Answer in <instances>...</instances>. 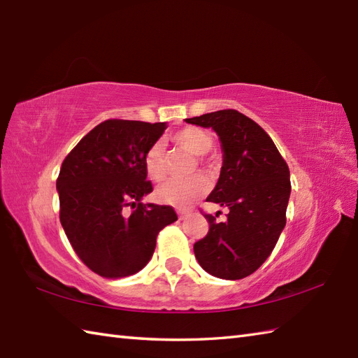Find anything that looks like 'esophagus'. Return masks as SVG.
Wrapping results in <instances>:
<instances>
[{"instance_id": "esophagus-1", "label": "esophagus", "mask_w": 358, "mask_h": 358, "mask_svg": "<svg viewBox=\"0 0 358 358\" xmlns=\"http://www.w3.org/2000/svg\"><path fill=\"white\" fill-rule=\"evenodd\" d=\"M187 217V212H185V210H178V218L180 220H185Z\"/></svg>"}]
</instances>
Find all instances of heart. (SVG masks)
<instances>
[{"mask_svg":"<svg viewBox=\"0 0 358 358\" xmlns=\"http://www.w3.org/2000/svg\"><path fill=\"white\" fill-rule=\"evenodd\" d=\"M172 141L178 148L191 152L194 155H204L214 146V138L204 129L189 126L181 129L172 136ZM200 162H206L204 157H200ZM144 171L148 177L154 181H162L166 177V154L162 143H155L144 154ZM208 163V162H206ZM206 181L200 175L186 180H171L157 189V199L164 204H171L175 208H187L200 199L206 192Z\"/></svg>","mask_w":358,"mask_h":358,"instance_id":"obj_1","label":"heart"}]
</instances>
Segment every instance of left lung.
<instances>
[{
  "label": "left lung",
  "instance_id": "obj_1",
  "mask_svg": "<svg viewBox=\"0 0 358 358\" xmlns=\"http://www.w3.org/2000/svg\"><path fill=\"white\" fill-rule=\"evenodd\" d=\"M186 121L212 127L220 136L223 166L206 200L229 209L224 223L217 222L218 215H204L209 232L194 245L195 257L210 275L245 278L271 255L286 224L289 167L263 127L238 110H217Z\"/></svg>",
  "mask_w": 358,
  "mask_h": 358
}]
</instances>
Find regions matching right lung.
Segmentation results:
<instances>
[{
  "label": "right lung",
  "mask_w": 358,
  "mask_h": 358,
  "mask_svg": "<svg viewBox=\"0 0 358 358\" xmlns=\"http://www.w3.org/2000/svg\"><path fill=\"white\" fill-rule=\"evenodd\" d=\"M166 127L106 120L64 158L57 178L59 222L80 260L98 275L121 278L141 271L158 232L177 220L172 206L141 203L152 192L144 154Z\"/></svg>",
  "instance_id": "add662e5"
}]
</instances>
